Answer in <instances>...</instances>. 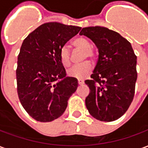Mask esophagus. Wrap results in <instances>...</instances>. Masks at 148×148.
<instances>
[{
  "mask_svg": "<svg viewBox=\"0 0 148 148\" xmlns=\"http://www.w3.org/2000/svg\"><path fill=\"white\" fill-rule=\"evenodd\" d=\"M77 82H78L79 85H82V84H84V80H82V79H78Z\"/></svg>",
  "mask_w": 148,
  "mask_h": 148,
  "instance_id": "1",
  "label": "esophagus"
}]
</instances>
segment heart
I'll return each mask as SVG.
<instances>
[{
	"label": "heart",
	"mask_w": 148,
	"mask_h": 148,
	"mask_svg": "<svg viewBox=\"0 0 148 148\" xmlns=\"http://www.w3.org/2000/svg\"><path fill=\"white\" fill-rule=\"evenodd\" d=\"M74 46L77 48L84 51L83 60L86 58H93V52L91 49V43L85 37H80L75 39L74 42ZM59 57L62 65L64 66H69L71 65V53L70 49L67 46H63L59 51ZM93 66L89 62H86L82 64L75 65L70 68L67 71V75L69 77L77 78V79H84L92 72Z\"/></svg>",
	"instance_id": "b5f03b06"
}]
</instances>
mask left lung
<instances>
[{"label": "left lung", "mask_w": 148, "mask_h": 148, "mask_svg": "<svg viewBox=\"0 0 148 148\" xmlns=\"http://www.w3.org/2000/svg\"><path fill=\"white\" fill-rule=\"evenodd\" d=\"M98 49V60L90 80L86 106L97 120L110 122L122 116L135 94L137 58L131 43L105 27H83L80 32Z\"/></svg>", "instance_id": "8db88e82"}]
</instances>
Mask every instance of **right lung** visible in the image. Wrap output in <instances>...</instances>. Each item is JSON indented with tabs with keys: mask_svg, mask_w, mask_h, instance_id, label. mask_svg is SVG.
Here are the masks:
<instances>
[{
	"mask_svg": "<svg viewBox=\"0 0 148 148\" xmlns=\"http://www.w3.org/2000/svg\"><path fill=\"white\" fill-rule=\"evenodd\" d=\"M81 27L51 22L40 25L22 43L16 82L21 105L36 121L50 122L61 116L78 86L66 77L59 51Z\"/></svg>",
	"mask_w": 148,
	"mask_h": 148,
	"instance_id": "1",
	"label": "right lung"
}]
</instances>
